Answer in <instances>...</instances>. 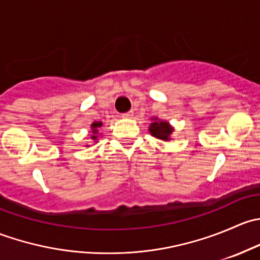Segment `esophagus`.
<instances>
[{
	"instance_id": "obj_1",
	"label": "esophagus",
	"mask_w": 260,
	"mask_h": 260,
	"mask_svg": "<svg viewBox=\"0 0 260 260\" xmlns=\"http://www.w3.org/2000/svg\"><path fill=\"white\" fill-rule=\"evenodd\" d=\"M133 115V111H129V112H127V113H122L120 114V117L122 118H131Z\"/></svg>"
}]
</instances>
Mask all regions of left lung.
I'll use <instances>...</instances> for the list:
<instances>
[{
	"instance_id": "left-lung-1",
	"label": "left lung",
	"mask_w": 260,
	"mask_h": 260,
	"mask_svg": "<svg viewBox=\"0 0 260 260\" xmlns=\"http://www.w3.org/2000/svg\"><path fill=\"white\" fill-rule=\"evenodd\" d=\"M149 132L153 137L159 138V140H169V136L172 133V128L170 127L167 122H162V120H158V122H153L151 125H149Z\"/></svg>"
}]
</instances>
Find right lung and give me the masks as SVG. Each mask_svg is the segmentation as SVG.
I'll use <instances>...</instances> for the list:
<instances>
[{"label":"right lung","instance_id":"right-lung-1","mask_svg":"<svg viewBox=\"0 0 260 260\" xmlns=\"http://www.w3.org/2000/svg\"><path fill=\"white\" fill-rule=\"evenodd\" d=\"M99 127H102V123L101 122H95V123H93V124H91V128H93V131H91V132H93V140H96V133H98V129H96V128H99Z\"/></svg>","mask_w":260,"mask_h":260}]
</instances>
